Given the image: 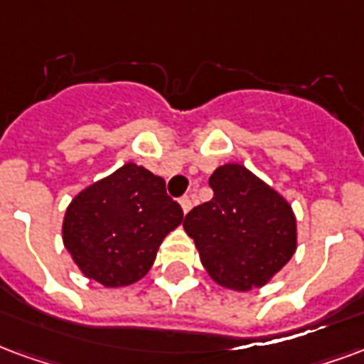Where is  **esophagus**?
<instances>
[{"label":"esophagus","instance_id":"esophagus-1","mask_svg":"<svg viewBox=\"0 0 364 364\" xmlns=\"http://www.w3.org/2000/svg\"><path fill=\"white\" fill-rule=\"evenodd\" d=\"M179 204H181L183 214H187V212L191 210V198H189V196H181V198H179Z\"/></svg>","mask_w":364,"mask_h":364}]
</instances>
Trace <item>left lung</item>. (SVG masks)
Returning a JSON list of instances; mask_svg holds the SVG:
<instances>
[{
  "mask_svg": "<svg viewBox=\"0 0 364 364\" xmlns=\"http://www.w3.org/2000/svg\"><path fill=\"white\" fill-rule=\"evenodd\" d=\"M208 183L212 200L183 222L204 270L225 289L262 287L297 250L291 204L241 164H223Z\"/></svg>",
  "mask_w": 364,
  "mask_h": 364,
  "instance_id": "1",
  "label": "left lung"
}]
</instances>
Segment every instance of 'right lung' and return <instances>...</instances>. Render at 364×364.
I'll return each mask as SVG.
<instances>
[{"label": "right lung", "mask_w": 364, "mask_h": 364, "mask_svg": "<svg viewBox=\"0 0 364 364\" xmlns=\"http://www.w3.org/2000/svg\"><path fill=\"white\" fill-rule=\"evenodd\" d=\"M181 222V206L160 175L127 161L73 198L61 237L85 278L127 287L146 276L161 241Z\"/></svg>", "instance_id": "right-lung-1"}]
</instances>
